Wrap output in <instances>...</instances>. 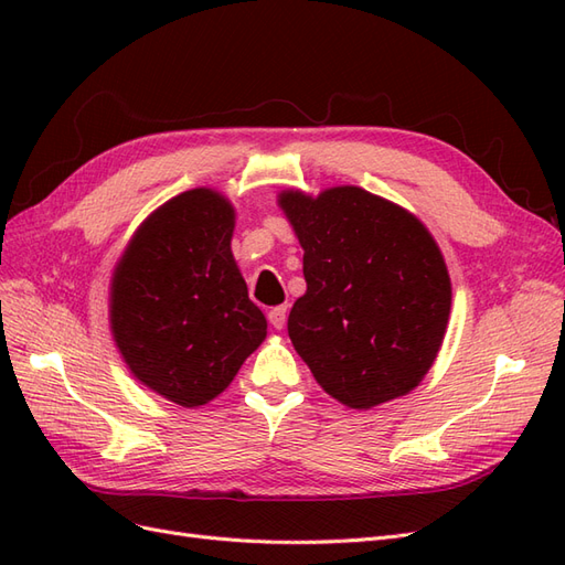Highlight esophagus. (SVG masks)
Instances as JSON below:
<instances>
[{
    "label": "esophagus",
    "mask_w": 565,
    "mask_h": 565,
    "mask_svg": "<svg viewBox=\"0 0 565 565\" xmlns=\"http://www.w3.org/2000/svg\"><path fill=\"white\" fill-rule=\"evenodd\" d=\"M268 322L276 330H282L285 322H287V309H285V306H276V309H270L268 311Z\"/></svg>",
    "instance_id": "1"
}]
</instances>
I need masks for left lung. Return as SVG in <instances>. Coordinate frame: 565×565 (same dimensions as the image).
Listing matches in <instances>:
<instances>
[{
    "instance_id": "left-lung-1",
    "label": "left lung",
    "mask_w": 565,
    "mask_h": 565,
    "mask_svg": "<svg viewBox=\"0 0 565 565\" xmlns=\"http://www.w3.org/2000/svg\"><path fill=\"white\" fill-rule=\"evenodd\" d=\"M303 249L287 332L334 401L370 409L419 386L448 330L452 285L422 221L358 185L278 193Z\"/></svg>"
}]
</instances>
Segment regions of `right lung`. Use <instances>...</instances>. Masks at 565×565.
<instances>
[{
    "label": "right lung",
    "instance_id": "right-lung-1",
    "mask_svg": "<svg viewBox=\"0 0 565 565\" xmlns=\"http://www.w3.org/2000/svg\"><path fill=\"white\" fill-rule=\"evenodd\" d=\"M235 207L193 188L146 216L110 278V332L125 365L181 407L214 401L266 339L231 241Z\"/></svg>",
    "mask_w": 565,
    "mask_h": 565
}]
</instances>
